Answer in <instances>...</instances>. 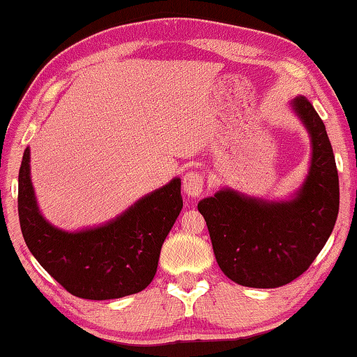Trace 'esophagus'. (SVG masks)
I'll use <instances>...</instances> for the list:
<instances>
[{
    "label": "esophagus",
    "instance_id": "34e87169",
    "mask_svg": "<svg viewBox=\"0 0 357 357\" xmlns=\"http://www.w3.org/2000/svg\"><path fill=\"white\" fill-rule=\"evenodd\" d=\"M204 184H205V178L204 174L199 172H189L184 174L183 178V189L188 197H200L202 190H204Z\"/></svg>",
    "mask_w": 357,
    "mask_h": 357
}]
</instances>
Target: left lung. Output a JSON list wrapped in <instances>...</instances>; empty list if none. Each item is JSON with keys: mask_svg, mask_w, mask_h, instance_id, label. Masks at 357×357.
Returning <instances> with one entry per match:
<instances>
[{"mask_svg": "<svg viewBox=\"0 0 357 357\" xmlns=\"http://www.w3.org/2000/svg\"><path fill=\"white\" fill-rule=\"evenodd\" d=\"M291 107L312 144L310 173L294 199L268 202L221 189L197 205L221 271L243 287L275 289L300 278L326 245L338 216V172L326 125L303 96Z\"/></svg>", "mask_w": 357, "mask_h": 357, "instance_id": "1", "label": "left lung"}]
</instances>
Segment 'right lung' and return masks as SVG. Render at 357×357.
Masks as SVG:
<instances>
[{
	"label": "right lung",
	"instance_id": "1",
	"mask_svg": "<svg viewBox=\"0 0 357 357\" xmlns=\"http://www.w3.org/2000/svg\"><path fill=\"white\" fill-rule=\"evenodd\" d=\"M17 202L20 229L31 255L68 294L84 300H114L144 290L183 208L181 179L174 178L107 225L78 232L57 229L36 205L30 149L19 169Z\"/></svg>",
	"mask_w": 357,
	"mask_h": 357
}]
</instances>
